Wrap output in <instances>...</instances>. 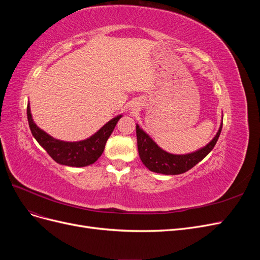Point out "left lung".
Wrapping results in <instances>:
<instances>
[{
  "label": "left lung",
  "instance_id": "obj_1",
  "mask_svg": "<svg viewBox=\"0 0 260 260\" xmlns=\"http://www.w3.org/2000/svg\"><path fill=\"white\" fill-rule=\"evenodd\" d=\"M221 129L222 122L215 138L206 146L202 147L199 151L185 155H176L164 151L162 148H160L149 138L146 132L140 128L139 124H137V139L140 158L145 165L146 168L153 172H156V174H183V172H186L187 170L193 168L196 164H199L211 152V149L214 148L217 143Z\"/></svg>",
  "mask_w": 260,
  "mask_h": 260
}]
</instances>
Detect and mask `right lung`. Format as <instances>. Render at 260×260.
Segmentation results:
<instances>
[{
  "instance_id": "1",
  "label": "right lung",
  "mask_w": 260,
  "mask_h": 260,
  "mask_svg": "<svg viewBox=\"0 0 260 260\" xmlns=\"http://www.w3.org/2000/svg\"><path fill=\"white\" fill-rule=\"evenodd\" d=\"M27 117L34 138L55 161L69 167H85L94 164L100 158L102 153L104 152L109 136L112 135L122 115L109 120L92 137L78 141V142H65V141L54 139L39 128L31 116L29 104L27 106Z\"/></svg>"
}]
</instances>
